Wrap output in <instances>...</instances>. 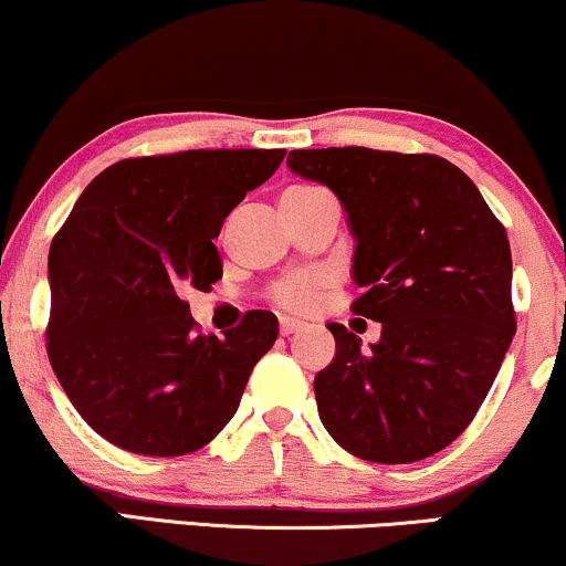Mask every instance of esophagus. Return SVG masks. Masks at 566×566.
<instances>
[{
    "label": "esophagus",
    "mask_w": 566,
    "mask_h": 566,
    "mask_svg": "<svg viewBox=\"0 0 566 566\" xmlns=\"http://www.w3.org/2000/svg\"><path fill=\"white\" fill-rule=\"evenodd\" d=\"M300 328H305V324L300 318H292V316L279 318V332H282V336L295 334V332H300Z\"/></svg>",
    "instance_id": "34e87169"
}]
</instances>
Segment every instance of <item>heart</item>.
<instances>
[{
  "label": "heart",
  "mask_w": 566,
  "mask_h": 566,
  "mask_svg": "<svg viewBox=\"0 0 566 566\" xmlns=\"http://www.w3.org/2000/svg\"><path fill=\"white\" fill-rule=\"evenodd\" d=\"M307 190H316V188L295 185V188L284 190V196H300V192H307ZM318 287H321V282L316 276L300 274V276H292V279H284V282H279L274 287V300L284 307H307L313 300H316Z\"/></svg>",
  "instance_id": "1"
}]
</instances>
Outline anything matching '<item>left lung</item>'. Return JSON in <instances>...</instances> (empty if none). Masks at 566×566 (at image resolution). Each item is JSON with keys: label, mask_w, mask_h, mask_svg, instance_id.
<instances>
[{"label": "left lung", "mask_w": 566, "mask_h": 566, "mask_svg": "<svg viewBox=\"0 0 566 566\" xmlns=\"http://www.w3.org/2000/svg\"><path fill=\"white\" fill-rule=\"evenodd\" d=\"M287 167L339 198L363 287L353 313L381 324L370 349L328 324L336 355L313 381L321 423L368 462L441 452L475 418L517 328L502 221L433 154L300 148Z\"/></svg>", "instance_id": "obj_1"}]
</instances>
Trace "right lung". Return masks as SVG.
Listing matches in <instances>:
<instances>
[{"label":"right lung","mask_w":566,"mask_h":566,"mask_svg":"<svg viewBox=\"0 0 566 566\" xmlns=\"http://www.w3.org/2000/svg\"><path fill=\"white\" fill-rule=\"evenodd\" d=\"M282 159V148H200L117 161L56 232L49 363L85 423L114 447L190 454L238 412L279 321L248 311L224 336H203L182 295L219 282L221 224Z\"/></svg>","instance_id":"right-lung-1"}]
</instances>
